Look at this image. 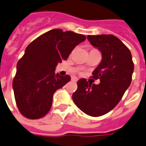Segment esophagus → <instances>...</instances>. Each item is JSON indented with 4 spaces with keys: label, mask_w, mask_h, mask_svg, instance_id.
Here are the masks:
<instances>
[{
    "label": "esophagus",
    "mask_w": 146,
    "mask_h": 146,
    "mask_svg": "<svg viewBox=\"0 0 146 146\" xmlns=\"http://www.w3.org/2000/svg\"><path fill=\"white\" fill-rule=\"evenodd\" d=\"M78 78H77V77H72V81H78Z\"/></svg>",
    "instance_id": "obj_1"
}]
</instances>
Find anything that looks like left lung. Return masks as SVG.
<instances>
[{"label": "left lung", "instance_id": "left-lung-1", "mask_svg": "<svg viewBox=\"0 0 146 146\" xmlns=\"http://www.w3.org/2000/svg\"><path fill=\"white\" fill-rule=\"evenodd\" d=\"M88 39L102 53L101 62L92 72V78L100 83L79 79L72 99L81 111L96 117L107 113L120 101L130 85L134 64L129 49L113 35H88Z\"/></svg>", "mask_w": 146, "mask_h": 146}]
</instances>
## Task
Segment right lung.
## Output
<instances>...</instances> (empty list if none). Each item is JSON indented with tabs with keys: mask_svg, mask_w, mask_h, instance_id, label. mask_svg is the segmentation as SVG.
Segmentation results:
<instances>
[{
	"mask_svg": "<svg viewBox=\"0 0 146 146\" xmlns=\"http://www.w3.org/2000/svg\"><path fill=\"white\" fill-rule=\"evenodd\" d=\"M85 36L54 29L34 39L17 65L13 88L17 106L30 119L43 117L50 110L53 94L71 80L55 74L58 63L66 60Z\"/></svg>",
	"mask_w": 146,
	"mask_h": 146,
	"instance_id": "obj_1",
	"label": "right lung"
}]
</instances>
